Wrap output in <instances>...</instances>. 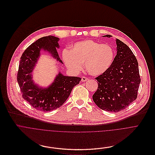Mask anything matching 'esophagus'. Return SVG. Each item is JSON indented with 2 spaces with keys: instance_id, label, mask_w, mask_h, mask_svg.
I'll return each instance as SVG.
<instances>
[{
  "instance_id": "obj_1",
  "label": "esophagus",
  "mask_w": 155,
  "mask_h": 155,
  "mask_svg": "<svg viewBox=\"0 0 155 155\" xmlns=\"http://www.w3.org/2000/svg\"><path fill=\"white\" fill-rule=\"evenodd\" d=\"M88 79L87 78L83 76V77H82V78H81V81H82V82H85V81H87Z\"/></svg>"
}]
</instances>
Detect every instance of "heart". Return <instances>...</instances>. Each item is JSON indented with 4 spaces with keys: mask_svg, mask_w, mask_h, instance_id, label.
I'll list each match as a JSON object with an SVG mask.
<instances>
[{
    "mask_svg": "<svg viewBox=\"0 0 155 155\" xmlns=\"http://www.w3.org/2000/svg\"><path fill=\"white\" fill-rule=\"evenodd\" d=\"M62 57L67 67L71 70L81 71L82 63L85 62V68L90 74L100 76L111 67L115 51L109 45L87 40L76 43L71 51L65 49Z\"/></svg>",
    "mask_w": 155,
    "mask_h": 155,
    "instance_id": "obj_1",
    "label": "heart"
}]
</instances>
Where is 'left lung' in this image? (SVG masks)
Returning a JSON list of instances; mask_svg holds the SVG:
<instances>
[{"mask_svg":"<svg viewBox=\"0 0 155 155\" xmlns=\"http://www.w3.org/2000/svg\"><path fill=\"white\" fill-rule=\"evenodd\" d=\"M116 43L117 52L114 62L106 73L95 78L98 88L93 95L98 107L112 112L126 109L137 98L140 83L136 57L126 44L118 39Z\"/></svg>","mask_w":155,"mask_h":155,"instance_id":"obj_1","label":"left lung"}]
</instances>
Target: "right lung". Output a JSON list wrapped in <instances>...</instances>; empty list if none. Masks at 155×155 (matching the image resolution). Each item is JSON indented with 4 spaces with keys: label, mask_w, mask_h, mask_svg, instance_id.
Segmentation results:
<instances>
[{
    "label": "right lung",
    "mask_w": 155,
    "mask_h": 155,
    "mask_svg": "<svg viewBox=\"0 0 155 155\" xmlns=\"http://www.w3.org/2000/svg\"><path fill=\"white\" fill-rule=\"evenodd\" d=\"M58 40L54 36L42 37L30 45L20 58L17 81L22 97L32 107L40 111L48 112L60 107L69 97L73 87L81 80V78L65 76L59 73L48 88H40L33 82L31 73L40 57L41 49L48 51L63 64L56 49L59 48Z\"/></svg>",
    "instance_id": "obj_1"
}]
</instances>
